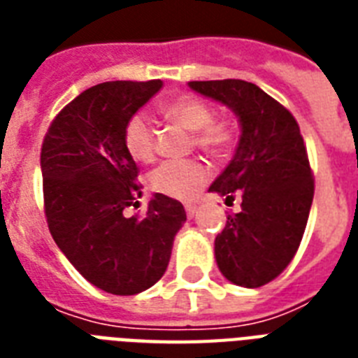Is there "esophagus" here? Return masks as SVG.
<instances>
[{"mask_svg":"<svg viewBox=\"0 0 358 358\" xmlns=\"http://www.w3.org/2000/svg\"><path fill=\"white\" fill-rule=\"evenodd\" d=\"M196 210H199V208H196L195 204H187V206H185V213H187V217H195Z\"/></svg>","mask_w":358,"mask_h":358,"instance_id":"esophagus-1","label":"esophagus"}]
</instances>
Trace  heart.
Instances as JSON below:
<instances>
[{"mask_svg": "<svg viewBox=\"0 0 358 358\" xmlns=\"http://www.w3.org/2000/svg\"><path fill=\"white\" fill-rule=\"evenodd\" d=\"M169 119L193 134L195 145L210 154H224L234 143V126L227 119H213L212 106L196 96H180L163 108ZM124 148L135 162L148 163L156 156V134L148 115L137 111L126 120ZM212 171L201 159L163 162L146 176V184L157 195L189 201L210 182Z\"/></svg>", "mask_w": 358, "mask_h": 358, "instance_id": "heart-1", "label": "heart"}]
</instances>
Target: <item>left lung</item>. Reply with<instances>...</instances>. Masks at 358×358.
<instances>
[{
    "instance_id": "1",
    "label": "left lung",
    "mask_w": 358,
    "mask_h": 358,
    "mask_svg": "<svg viewBox=\"0 0 358 358\" xmlns=\"http://www.w3.org/2000/svg\"><path fill=\"white\" fill-rule=\"evenodd\" d=\"M224 103L241 126L229 167L210 185L227 201L241 196L215 238V260L230 282L260 288L294 260L314 199V178L299 124L288 109L243 80L189 81Z\"/></svg>"
}]
</instances>
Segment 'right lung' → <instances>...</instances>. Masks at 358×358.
Here are the masks:
<instances>
[{"mask_svg": "<svg viewBox=\"0 0 358 358\" xmlns=\"http://www.w3.org/2000/svg\"><path fill=\"white\" fill-rule=\"evenodd\" d=\"M162 87V80L91 87L61 109L42 143L50 232L89 282L113 295L154 286L185 223L182 202L157 193L145 215L122 213L143 195V185L135 182L139 169L124 148V124Z\"/></svg>", "mask_w": 358, "mask_h": 358, "instance_id": "obj_1", "label": "right lung"}]
</instances>
